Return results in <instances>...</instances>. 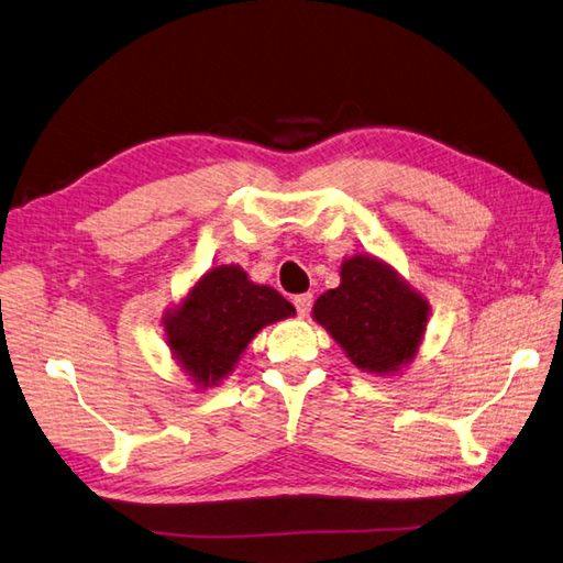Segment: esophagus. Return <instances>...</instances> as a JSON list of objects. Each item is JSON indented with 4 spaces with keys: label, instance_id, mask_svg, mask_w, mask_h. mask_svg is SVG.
<instances>
[{
    "label": "esophagus",
    "instance_id": "obj_1",
    "mask_svg": "<svg viewBox=\"0 0 563 563\" xmlns=\"http://www.w3.org/2000/svg\"><path fill=\"white\" fill-rule=\"evenodd\" d=\"M310 303H313V294H298L294 298V306H296V313L298 316H308Z\"/></svg>",
    "mask_w": 563,
    "mask_h": 563
}]
</instances>
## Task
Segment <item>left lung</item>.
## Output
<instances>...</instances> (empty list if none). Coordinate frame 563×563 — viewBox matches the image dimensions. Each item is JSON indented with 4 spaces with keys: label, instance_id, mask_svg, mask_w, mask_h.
Here are the masks:
<instances>
[{
    "label": "left lung",
    "instance_id": "obj_1",
    "mask_svg": "<svg viewBox=\"0 0 563 563\" xmlns=\"http://www.w3.org/2000/svg\"><path fill=\"white\" fill-rule=\"evenodd\" d=\"M313 318L354 366L390 373L415 356L427 330L429 303L385 262L356 255L344 260L342 284L318 298Z\"/></svg>",
    "mask_w": 563,
    "mask_h": 563
}]
</instances>
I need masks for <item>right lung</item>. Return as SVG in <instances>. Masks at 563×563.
<instances>
[{
	"label": "right lung",
	"instance_id": "right-lung-1",
	"mask_svg": "<svg viewBox=\"0 0 563 563\" xmlns=\"http://www.w3.org/2000/svg\"><path fill=\"white\" fill-rule=\"evenodd\" d=\"M294 313V306L277 289L253 284L241 267L221 265L207 272L164 322L180 366L195 383L209 387L233 371L265 324Z\"/></svg>",
	"mask_w": 563,
	"mask_h": 563
}]
</instances>
